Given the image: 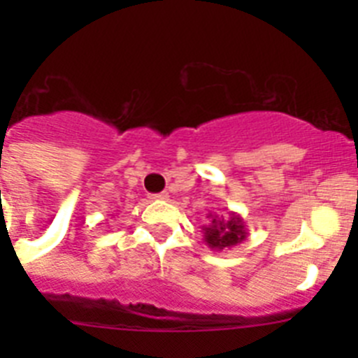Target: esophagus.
<instances>
[{
    "instance_id": "esophagus-1",
    "label": "esophagus",
    "mask_w": 358,
    "mask_h": 358,
    "mask_svg": "<svg viewBox=\"0 0 358 358\" xmlns=\"http://www.w3.org/2000/svg\"><path fill=\"white\" fill-rule=\"evenodd\" d=\"M152 199H154V201H166V199H169V194H166V192H161V194H154V195H150Z\"/></svg>"
}]
</instances>
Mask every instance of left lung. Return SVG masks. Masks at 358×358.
I'll return each instance as SVG.
<instances>
[{
	"label": "left lung",
	"instance_id": "1",
	"mask_svg": "<svg viewBox=\"0 0 358 358\" xmlns=\"http://www.w3.org/2000/svg\"><path fill=\"white\" fill-rule=\"evenodd\" d=\"M208 218H210V224L202 226V233H204V242L211 251H226L248 238L245 222L235 211H231L229 218L218 217L210 211Z\"/></svg>",
	"mask_w": 358,
	"mask_h": 358
}]
</instances>
